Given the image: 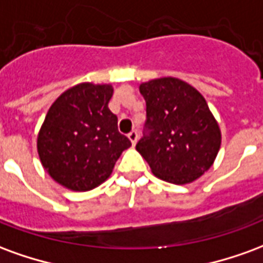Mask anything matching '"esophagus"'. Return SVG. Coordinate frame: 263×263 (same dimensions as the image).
I'll use <instances>...</instances> for the list:
<instances>
[{"instance_id":"34e87169","label":"esophagus","mask_w":263,"mask_h":263,"mask_svg":"<svg viewBox=\"0 0 263 263\" xmlns=\"http://www.w3.org/2000/svg\"><path fill=\"white\" fill-rule=\"evenodd\" d=\"M128 138H129V141L132 142V145H135L138 141V132L137 131H131L128 134Z\"/></svg>"}]
</instances>
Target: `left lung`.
Wrapping results in <instances>:
<instances>
[{"label":"left lung","mask_w":263,"mask_h":263,"mask_svg":"<svg viewBox=\"0 0 263 263\" xmlns=\"http://www.w3.org/2000/svg\"><path fill=\"white\" fill-rule=\"evenodd\" d=\"M146 101V131L137 151L155 176L187 184L214 163L221 146L218 122L207 101L186 81L160 77L142 83Z\"/></svg>","instance_id":"8db88e82"}]
</instances>
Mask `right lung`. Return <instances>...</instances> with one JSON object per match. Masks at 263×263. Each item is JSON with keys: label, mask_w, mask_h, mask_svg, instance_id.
I'll return each mask as SVG.
<instances>
[{"label": "right lung", "mask_w": 263, "mask_h": 263, "mask_svg": "<svg viewBox=\"0 0 263 263\" xmlns=\"http://www.w3.org/2000/svg\"><path fill=\"white\" fill-rule=\"evenodd\" d=\"M111 84L80 83L56 98L39 129L36 148L43 169L63 187L87 192L112 173L131 141L118 131L108 103Z\"/></svg>", "instance_id": "right-lung-1"}]
</instances>
